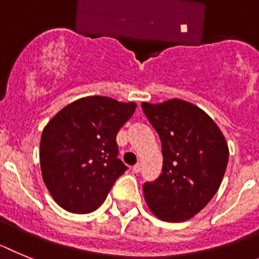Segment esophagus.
I'll list each match as a JSON object with an SVG mask.
<instances>
[{
  "mask_svg": "<svg viewBox=\"0 0 259 259\" xmlns=\"http://www.w3.org/2000/svg\"><path fill=\"white\" fill-rule=\"evenodd\" d=\"M132 169H133V172H134V173H139V172H141V169H142V165H141V163H137L136 165L132 168Z\"/></svg>",
  "mask_w": 259,
  "mask_h": 259,
  "instance_id": "esophagus-1",
  "label": "esophagus"
}]
</instances>
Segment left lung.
Instances as JSON below:
<instances>
[{"instance_id": "left-lung-1", "label": "left lung", "mask_w": 259, "mask_h": 259, "mask_svg": "<svg viewBox=\"0 0 259 259\" xmlns=\"http://www.w3.org/2000/svg\"><path fill=\"white\" fill-rule=\"evenodd\" d=\"M147 120L160 137L161 175L143 184L150 210L165 222L197 215L218 192L228 164V146L218 125L201 108L172 99L142 103Z\"/></svg>"}]
</instances>
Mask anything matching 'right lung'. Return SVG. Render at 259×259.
Here are the masks:
<instances>
[{"label":"right lung","mask_w":259,"mask_h":259,"mask_svg":"<svg viewBox=\"0 0 259 259\" xmlns=\"http://www.w3.org/2000/svg\"><path fill=\"white\" fill-rule=\"evenodd\" d=\"M136 103L87 96L66 105L48 122L40 141L44 184L62 208L89 213L105 201L127 167L118 159L116 137Z\"/></svg>","instance_id":"right-lung-1"}]
</instances>
